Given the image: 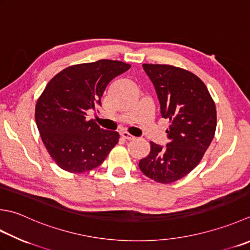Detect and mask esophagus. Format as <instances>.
<instances>
[{"label":"esophagus","mask_w":250,"mask_h":250,"mask_svg":"<svg viewBox=\"0 0 250 250\" xmlns=\"http://www.w3.org/2000/svg\"><path fill=\"white\" fill-rule=\"evenodd\" d=\"M121 136L124 139H125V140H129V141H131V140H134L135 138L133 135H131L130 133H128V132H125V131H124V132H121Z\"/></svg>","instance_id":"obj_1"}]
</instances>
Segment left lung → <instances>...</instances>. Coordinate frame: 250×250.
Returning <instances> with one entry per match:
<instances>
[{"instance_id": "1", "label": "left lung", "mask_w": 250, "mask_h": 250, "mask_svg": "<svg viewBox=\"0 0 250 250\" xmlns=\"http://www.w3.org/2000/svg\"><path fill=\"white\" fill-rule=\"evenodd\" d=\"M154 84L160 115L170 121L169 142H150V153L140 160L146 177L159 183H172L189 173L202 160L217 126L216 105L205 83L188 70L170 65L143 63Z\"/></svg>"}]
</instances>
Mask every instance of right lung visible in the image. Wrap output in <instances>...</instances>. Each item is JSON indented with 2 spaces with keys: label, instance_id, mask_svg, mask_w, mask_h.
Masks as SVG:
<instances>
[{
  "label": "right lung",
  "instance_id": "add662e5",
  "mask_svg": "<svg viewBox=\"0 0 250 250\" xmlns=\"http://www.w3.org/2000/svg\"><path fill=\"white\" fill-rule=\"evenodd\" d=\"M130 67L110 60L79 63L47 83L37 102L36 121L48 154L62 169L80 173L99 167L118 143V132L86 120V112L101 105L107 84Z\"/></svg>",
  "mask_w": 250,
  "mask_h": 250
}]
</instances>
